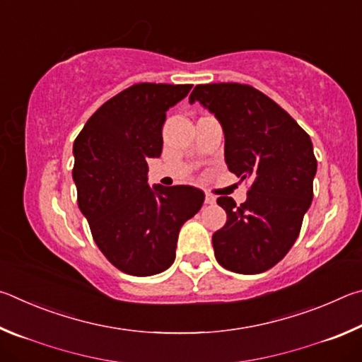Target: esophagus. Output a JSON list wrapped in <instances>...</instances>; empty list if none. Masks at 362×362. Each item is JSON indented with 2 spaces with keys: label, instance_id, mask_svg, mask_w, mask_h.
Returning <instances> with one entry per match:
<instances>
[{
  "label": "esophagus",
  "instance_id": "esophagus-1",
  "mask_svg": "<svg viewBox=\"0 0 362 362\" xmlns=\"http://www.w3.org/2000/svg\"><path fill=\"white\" fill-rule=\"evenodd\" d=\"M204 203H206V204H214V203H216V196L211 194V193H206Z\"/></svg>",
  "mask_w": 362,
  "mask_h": 362
}]
</instances>
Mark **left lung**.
<instances>
[{
  "mask_svg": "<svg viewBox=\"0 0 362 362\" xmlns=\"http://www.w3.org/2000/svg\"><path fill=\"white\" fill-rule=\"evenodd\" d=\"M194 102L222 126L230 173L252 180L241 206L228 196L217 199L226 223L212 235L214 254L230 272H267L293 246L313 201V144L289 113L252 86L198 84L189 94Z\"/></svg>",
  "mask_w": 362,
  "mask_h": 362,
  "instance_id": "left-lung-1",
  "label": "left lung"
}]
</instances>
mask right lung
Masks as SVG:
<instances>
[{
  "instance_id": "right-lung-1",
  "label": "right lung",
  "mask_w": 362,
  "mask_h": 362,
  "mask_svg": "<svg viewBox=\"0 0 362 362\" xmlns=\"http://www.w3.org/2000/svg\"><path fill=\"white\" fill-rule=\"evenodd\" d=\"M192 84H134L103 103L73 144L78 206L110 263L151 276L175 260L182 225L204 203L189 185H148V161L163 151L166 112Z\"/></svg>"
}]
</instances>
